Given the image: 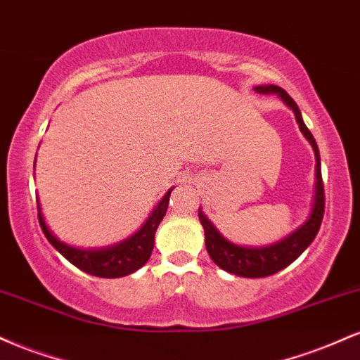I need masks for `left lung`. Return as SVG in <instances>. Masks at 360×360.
<instances>
[{
  "instance_id": "obj_1",
  "label": "left lung",
  "mask_w": 360,
  "mask_h": 360,
  "mask_svg": "<svg viewBox=\"0 0 360 360\" xmlns=\"http://www.w3.org/2000/svg\"><path fill=\"white\" fill-rule=\"evenodd\" d=\"M257 93L262 94H278L289 108L295 113L296 122H298L300 130L311 143L313 150H315L316 157V188H315V205H313L311 214L304 223L300 226L296 232H292L289 237L284 238L274 245L269 247H260V249H252V247H240L235 243L226 240L223 235L214 229V225L208 218L205 217L203 212L200 210L198 217H200L201 225L205 229L206 237V250H208L210 257L218 267L226 272H232L235 276H242V278H266V276L276 274L289 264L295 262L296 259L307 250V247L315 240L318 230H320L321 220H323L325 213V189H323V179H321V166H320V152H318V146L313 139L311 131L304 125L303 118H301V111L296 105L295 100L279 86L269 84V86H257L254 88Z\"/></svg>"
}]
</instances>
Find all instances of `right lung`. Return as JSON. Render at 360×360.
<instances>
[{"mask_svg": "<svg viewBox=\"0 0 360 360\" xmlns=\"http://www.w3.org/2000/svg\"><path fill=\"white\" fill-rule=\"evenodd\" d=\"M171 191L172 189H169L166 196L155 206V210L137 233L131 235L128 240L118 243V245L110 247V249L81 250L76 249V247L65 245L59 238L53 237L51 230L47 229L42 212H40V206L39 223L42 226V232L47 237V240L53 245V249L59 250L77 269L88 272L91 276H96V278H123V276H128L140 269L150 259L152 250H154L155 230L167 212Z\"/></svg>", "mask_w": 360, "mask_h": 360, "instance_id": "add662e5", "label": "right lung"}]
</instances>
